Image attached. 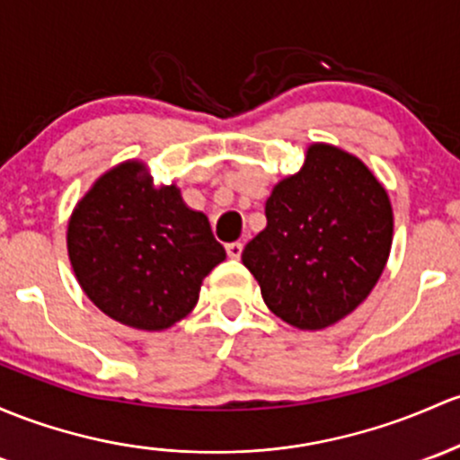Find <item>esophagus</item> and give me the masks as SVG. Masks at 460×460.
Returning <instances> with one entry per match:
<instances>
[{
    "mask_svg": "<svg viewBox=\"0 0 460 460\" xmlns=\"http://www.w3.org/2000/svg\"><path fill=\"white\" fill-rule=\"evenodd\" d=\"M226 252H228L230 259H239L241 252H243V243H239V241H234V243H228V245H226Z\"/></svg>",
    "mask_w": 460,
    "mask_h": 460,
    "instance_id": "esophagus-1",
    "label": "esophagus"
}]
</instances>
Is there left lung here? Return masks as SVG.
<instances>
[{
  "label": "left lung",
  "instance_id": "1",
  "mask_svg": "<svg viewBox=\"0 0 460 460\" xmlns=\"http://www.w3.org/2000/svg\"><path fill=\"white\" fill-rule=\"evenodd\" d=\"M268 226L241 261L265 305L296 329L315 331L358 307L382 276L393 243L384 186L358 157L311 145L305 166L274 186Z\"/></svg>",
  "mask_w": 460,
  "mask_h": 460
}]
</instances>
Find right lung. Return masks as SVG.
I'll return each mask as SVG.
<instances>
[{
    "mask_svg": "<svg viewBox=\"0 0 460 460\" xmlns=\"http://www.w3.org/2000/svg\"><path fill=\"white\" fill-rule=\"evenodd\" d=\"M142 171L140 162H125L92 186L72 212L67 252L102 314L162 331L190 314L226 250L204 212L190 210L175 186L153 189Z\"/></svg>",
    "mask_w": 460,
    "mask_h": 460,
    "instance_id": "add662e5",
    "label": "right lung"
}]
</instances>
